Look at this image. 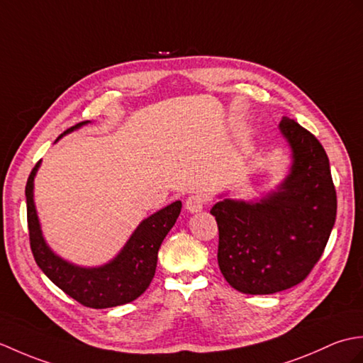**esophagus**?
Wrapping results in <instances>:
<instances>
[{"mask_svg":"<svg viewBox=\"0 0 363 363\" xmlns=\"http://www.w3.org/2000/svg\"><path fill=\"white\" fill-rule=\"evenodd\" d=\"M205 205H206V197L202 194H194V196H189L186 199L184 208H186L189 213H199V211H202Z\"/></svg>","mask_w":363,"mask_h":363,"instance_id":"esophagus-1","label":"esophagus"}]
</instances>
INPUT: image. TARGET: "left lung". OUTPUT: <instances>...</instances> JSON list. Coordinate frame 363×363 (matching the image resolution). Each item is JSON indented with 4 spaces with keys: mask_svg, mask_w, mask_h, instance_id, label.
I'll list each match as a JSON object with an SVG mask.
<instances>
[{
    "mask_svg": "<svg viewBox=\"0 0 363 363\" xmlns=\"http://www.w3.org/2000/svg\"><path fill=\"white\" fill-rule=\"evenodd\" d=\"M279 130L292 166L277 191L255 202L223 199L211 209L219 269L242 294L269 295L300 284L323 255L335 222L337 196L323 146L286 116Z\"/></svg>",
    "mask_w": 363,
    "mask_h": 363,
    "instance_id": "left-lung-1",
    "label": "left lung"
}]
</instances>
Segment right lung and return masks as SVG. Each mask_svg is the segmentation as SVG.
Segmentation results:
<instances>
[{"label":"right lung","mask_w":363,"mask_h":363,"mask_svg":"<svg viewBox=\"0 0 363 363\" xmlns=\"http://www.w3.org/2000/svg\"><path fill=\"white\" fill-rule=\"evenodd\" d=\"M88 123L90 121H84L68 128L57 141L63 135ZM40 163L42 161H38L32 169L26 183L29 240L38 267L55 286L86 308H115L136 300L149 287L155 275L158 250L182 211L180 200L144 219L123 250L110 262L99 267H80L55 255L42 235L34 205V179Z\"/></svg>","instance_id":"1"}]
</instances>
